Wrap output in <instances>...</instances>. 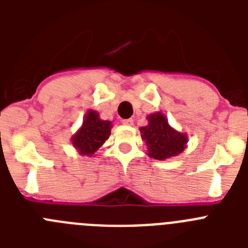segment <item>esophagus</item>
Listing matches in <instances>:
<instances>
[{
	"mask_svg": "<svg viewBox=\"0 0 248 248\" xmlns=\"http://www.w3.org/2000/svg\"><path fill=\"white\" fill-rule=\"evenodd\" d=\"M122 123H123V124H125V125H133L134 120L131 119V118H129V119H124Z\"/></svg>",
	"mask_w": 248,
	"mask_h": 248,
	"instance_id": "1",
	"label": "esophagus"
}]
</instances>
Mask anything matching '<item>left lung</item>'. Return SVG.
Wrapping results in <instances>:
<instances>
[{"label":"left lung","instance_id":"8db88e82","mask_svg":"<svg viewBox=\"0 0 248 248\" xmlns=\"http://www.w3.org/2000/svg\"><path fill=\"white\" fill-rule=\"evenodd\" d=\"M149 124L141 126L140 131L149 146V155L157 160L180 154L185 149L187 138L177 133L169 125L168 119L161 113L151 114Z\"/></svg>","mask_w":248,"mask_h":248}]
</instances>
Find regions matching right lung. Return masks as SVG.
I'll return each instance as SVG.
<instances>
[{"instance_id":"1","label":"right lung","mask_w":248,"mask_h":248,"mask_svg":"<svg viewBox=\"0 0 248 248\" xmlns=\"http://www.w3.org/2000/svg\"><path fill=\"white\" fill-rule=\"evenodd\" d=\"M111 123L99 119L97 111L89 110L80 130L73 137V145L82 155H93L110 135Z\"/></svg>"}]
</instances>
